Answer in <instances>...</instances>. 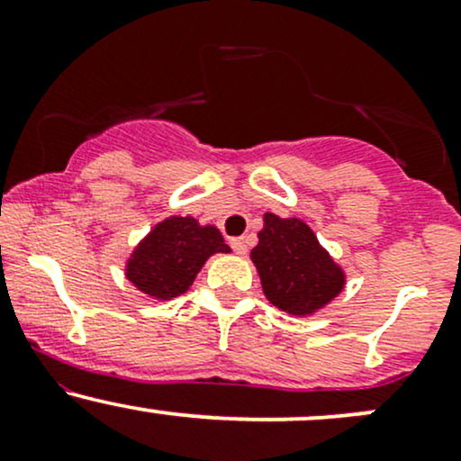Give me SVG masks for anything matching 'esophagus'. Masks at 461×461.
Masks as SVG:
<instances>
[{"label":"esophagus","mask_w":461,"mask_h":461,"mask_svg":"<svg viewBox=\"0 0 461 461\" xmlns=\"http://www.w3.org/2000/svg\"><path fill=\"white\" fill-rule=\"evenodd\" d=\"M230 245L238 253V256H245V253H247V240H245V238H231Z\"/></svg>","instance_id":"1"}]
</instances>
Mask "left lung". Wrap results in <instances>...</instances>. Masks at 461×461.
Here are the masks:
<instances>
[{"label":"left lung","instance_id":"8db88e82","mask_svg":"<svg viewBox=\"0 0 461 461\" xmlns=\"http://www.w3.org/2000/svg\"><path fill=\"white\" fill-rule=\"evenodd\" d=\"M251 262L260 275L264 297L293 316L314 314L345 290V271L301 219L264 214Z\"/></svg>","mask_w":461,"mask_h":461}]
</instances>
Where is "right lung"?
<instances>
[{"label":"right lung","instance_id":"1","mask_svg":"<svg viewBox=\"0 0 461 461\" xmlns=\"http://www.w3.org/2000/svg\"><path fill=\"white\" fill-rule=\"evenodd\" d=\"M230 251L214 225H201L193 216H168L131 251L125 277L147 297L168 301L186 293L210 256Z\"/></svg>","mask_w":461,"mask_h":461}]
</instances>
